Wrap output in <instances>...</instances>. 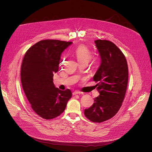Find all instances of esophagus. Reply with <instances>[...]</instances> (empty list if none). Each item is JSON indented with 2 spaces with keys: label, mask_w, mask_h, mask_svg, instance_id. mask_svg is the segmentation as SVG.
<instances>
[{
  "label": "esophagus",
  "mask_w": 152,
  "mask_h": 152,
  "mask_svg": "<svg viewBox=\"0 0 152 152\" xmlns=\"http://www.w3.org/2000/svg\"><path fill=\"white\" fill-rule=\"evenodd\" d=\"M82 93L80 92V91H75L73 93V95H76V94H82Z\"/></svg>",
  "instance_id": "obj_1"
}]
</instances>
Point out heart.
<instances>
[{"label": "heart", "mask_w": 152, "mask_h": 152, "mask_svg": "<svg viewBox=\"0 0 152 152\" xmlns=\"http://www.w3.org/2000/svg\"><path fill=\"white\" fill-rule=\"evenodd\" d=\"M73 55L76 57L79 64H88L92 58L91 50L83 45H80L75 49L73 52Z\"/></svg>", "instance_id": "obj_1"}]
</instances>
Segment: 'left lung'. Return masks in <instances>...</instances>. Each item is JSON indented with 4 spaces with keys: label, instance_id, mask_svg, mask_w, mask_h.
Listing matches in <instances>:
<instances>
[{
    "label": "left lung",
    "instance_id": "obj_1",
    "mask_svg": "<svg viewBox=\"0 0 152 152\" xmlns=\"http://www.w3.org/2000/svg\"><path fill=\"white\" fill-rule=\"evenodd\" d=\"M101 64L93 77L98 82L100 95L84 114L93 122L102 123L113 117L119 111L125 97L128 83V67L125 56L109 40H96Z\"/></svg>",
    "mask_w": 152,
    "mask_h": 152
}]
</instances>
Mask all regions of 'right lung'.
<instances>
[{
  "mask_svg": "<svg viewBox=\"0 0 152 152\" xmlns=\"http://www.w3.org/2000/svg\"><path fill=\"white\" fill-rule=\"evenodd\" d=\"M72 42L44 39L26 52L21 67V82L32 109L41 117L50 120L65 110L72 94L62 91L53 82V74L59 69L62 52Z\"/></svg>",
  "mask_w": 152,
  "mask_h": 152,
  "instance_id": "right-lung-1",
  "label": "right lung"
}]
</instances>
